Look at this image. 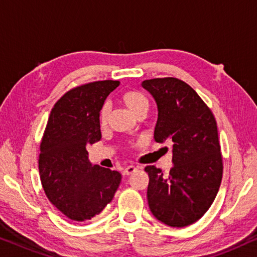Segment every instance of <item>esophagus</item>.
<instances>
[{
	"label": "esophagus",
	"mask_w": 257,
	"mask_h": 257,
	"mask_svg": "<svg viewBox=\"0 0 257 257\" xmlns=\"http://www.w3.org/2000/svg\"><path fill=\"white\" fill-rule=\"evenodd\" d=\"M136 167H134V166H128V167H125L124 169H123V172H122V174L124 176H129V175H132L133 173L134 172H136Z\"/></svg>",
	"instance_id": "34e87169"
}]
</instances>
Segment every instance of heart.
I'll return each mask as SVG.
<instances>
[{"label":"heart","mask_w":257,"mask_h":257,"mask_svg":"<svg viewBox=\"0 0 257 257\" xmlns=\"http://www.w3.org/2000/svg\"><path fill=\"white\" fill-rule=\"evenodd\" d=\"M122 101L126 107L131 109V111L135 116H139L141 114H147L149 109V101L148 98L146 97V95L141 93L139 90H128L125 93L122 94ZM109 104L104 103L102 105L100 115H98V118H100V123L102 125L105 124L108 121L109 116Z\"/></svg>","instance_id":"heart-1"}]
</instances>
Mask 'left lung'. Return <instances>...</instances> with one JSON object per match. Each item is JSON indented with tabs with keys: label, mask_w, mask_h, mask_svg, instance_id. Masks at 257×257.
Segmentation results:
<instances>
[{
	"label": "left lung",
	"mask_w": 257,
	"mask_h": 257,
	"mask_svg": "<svg viewBox=\"0 0 257 257\" xmlns=\"http://www.w3.org/2000/svg\"><path fill=\"white\" fill-rule=\"evenodd\" d=\"M142 87L155 98L159 118L156 142L173 143L168 176L147 166L148 204L154 216L170 227L182 228L200 220L209 209L221 186L223 162L217 124L210 108L182 80H146Z\"/></svg>",
	"instance_id": "1"
}]
</instances>
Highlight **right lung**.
<instances>
[{
    "mask_svg": "<svg viewBox=\"0 0 257 257\" xmlns=\"http://www.w3.org/2000/svg\"><path fill=\"white\" fill-rule=\"evenodd\" d=\"M118 84L105 80L78 85L51 109L40 146V179L48 200L70 220L100 214L121 182L118 172L91 166L85 149L101 140L98 115Z\"/></svg>",
    "mask_w": 257,
    "mask_h": 257,
    "instance_id": "add662e5",
    "label": "right lung"
}]
</instances>
